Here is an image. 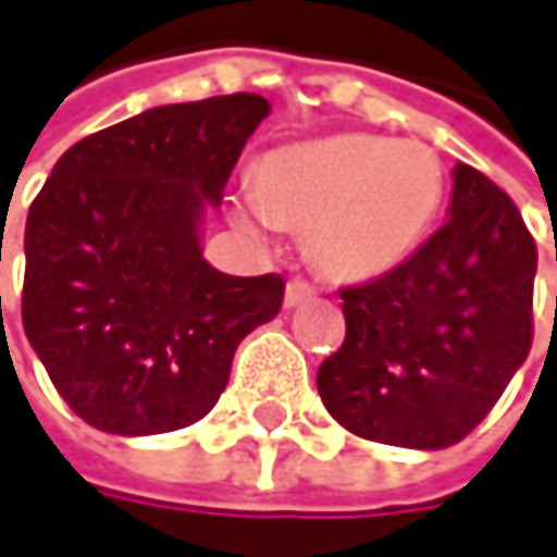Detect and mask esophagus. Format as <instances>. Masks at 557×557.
<instances>
[{
    "instance_id": "1",
    "label": "esophagus",
    "mask_w": 557,
    "mask_h": 557,
    "mask_svg": "<svg viewBox=\"0 0 557 557\" xmlns=\"http://www.w3.org/2000/svg\"><path fill=\"white\" fill-rule=\"evenodd\" d=\"M310 297H317V287H313V284H307V281H300V276H294V281L287 284L284 304H287V307H300V304H304V300H310Z\"/></svg>"
}]
</instances>
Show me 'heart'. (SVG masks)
I'll list each match as a JSON object with an SVG mask.
<instances>
[{
	"label": "heart",
	"mask_w": 557,
	"mask_h": 557,
	"mask_svg": "<svg viewBox=\"0 0 557 557\" xmlns=\"http://www.w3.org/2000/svg\"><path fill=\"white\" fill-rule=\"evenodd\" d=\"M446 201V168L422 141L330 135L263 154L234 218L304 231L313 267L360 284L409 260Z\"/></svg>",
	"instance_id": "obj_1"
}]
</instances>
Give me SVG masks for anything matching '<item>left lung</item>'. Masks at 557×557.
<instances>
[{
    "instance_id": "obj_1",
    "label": "left lung",
    "mask_w": 557,
    "mask_h": 557,
    "mask_svg": "<svg viewBox=\"0 0 557 557\" xmlns=\"http://www.w3.org/2000/svg\"><path fill=\"white\" fill-rule=\"evenodd\" d=\"M453 177L449 221L389 273L339 290L346 339L317 389L343 429L373 443L456 446L532 349L535 240L482 171L456 164Z\"/></svg>"
}]
</instances>
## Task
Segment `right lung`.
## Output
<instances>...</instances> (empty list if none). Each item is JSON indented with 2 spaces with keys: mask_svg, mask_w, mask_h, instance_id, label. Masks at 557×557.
Here are the masks:
<instances>
[{
  "mask_svg": "<svg viewBox=\"0 0 557 557\" xmlns=\"http://www.w3.org/2000/svg\"><path fill=\"white\" fill-rule=\"evenodd\" d=\"M250 91L161 104L72 145L28 208L22 326L59 396L111 435L174 432L221 399L284 276H231L197 224L267 117Z\"/></svg>",
  "mask_w": 557,
  "mask_h": 557,
  "instance_id": "obj_1",
  "label": "right lung"
}]
</instances>
